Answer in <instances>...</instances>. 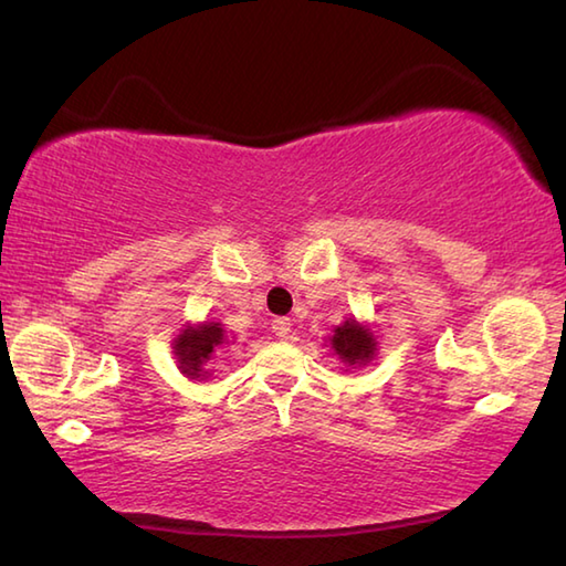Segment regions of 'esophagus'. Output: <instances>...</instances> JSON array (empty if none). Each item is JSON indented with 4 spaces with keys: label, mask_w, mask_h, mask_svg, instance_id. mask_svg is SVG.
<instances>
[{
    "label": "esophagus",
    "mask_w": 566,
    "mask_h": 566,
    "mask_svg": "<svg viewBox=\"0 0 566 566\" xmlns=\"http://www.w3.org/2000/svg\"><path fill=\"white\" fill-rule=\"evenodd\" d=\"M272 332L276 334V337L286 339V337H290V332H292V322L286 319V317H276V319L272 322Z\"/></svg>",
    "instance_id": "obj_1"
}]
</instances>
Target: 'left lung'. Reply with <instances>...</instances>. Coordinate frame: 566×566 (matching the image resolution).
Wrapping results in <instances>:
<instances>
[{"label":"left lung","mask_w":566,"mask_h":566,"mask_svg":"<svg viewBox=\"0 0 566 566\" xmlns=\"http://www.w3.org/2000/svg\"><path fill=\"white\" fill-rule=\"evenodd\" d=\"M329 344L337 357L347 364V367H361L375 359L377 339L367 327H361L357 319H347L342 327L334 329Z\"/></svg>","instance_id":"1"}]
</instances>
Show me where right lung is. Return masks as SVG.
<instances>
[{"mask_svg":"<svg viewBox=\"0 0 566 566\" xmlns=\"http://www.w3.org/2000/svg\"><path fill=\"white\" fill-rule=\"evenodd\" d=\"M224 344V329L219 322H205L197 327L181 329L179 337L175 339V357L179 361L181 375L189 379L205 377V364L212 359V354Z\"/></svg>","mask_w":566,"mask_h":566,"instance_id":"obj_1","label":"right lung"}]
</instances>
